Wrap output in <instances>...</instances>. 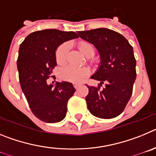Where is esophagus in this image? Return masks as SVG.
<instances>
[{
	"label": "esophagus",
	"mask_w": 156,
	"mask_h": 156,
	"mask_svg": "<svg viewBox=\"0 0 156 156\" xmlns=\"http://www.w3.org/2000/svg\"><path fill=\"white\" fill-rule=\"evenodd\" d=\"M73 86H74V87L76 88V89H77V88L80 87V84H79V83H73Z\"/></svg>",
	"instance_id": "34e87169"
}]
</instances>
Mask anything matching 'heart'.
Instances as JSON below:
<instances>
[{"instance_id":"b5f03b06","label":"heart","mask_w":156,"mask_h":156,"mask_svg":"<svg viewBox=\"0 0 156 156\" xmlns=\"http://www.w3.org/2000/svg\"><path fill=\"white\" fill-rule=\"evenodd\" d=\"M79 49L83 55L90 58L94 54V49L90 43L83 41L79 44ZM68 52V45L62 44L55 51V59L58 64H63L66 61V56ZM89 70L87 67H75L73 66H66L60 71V77L66 81L80 83L84 80L87 76Z\"/></svg>"}]
</instances>
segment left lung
Instances as JSON below:
<instances>
[{
    "mask_svg": "<svg viewBox=\"0 0 156 156\" xmlns=\"http://www.w3.org/2000/svg\"><path fill=\"white\" fill-rule=\"evenodd\" d=\"M90 43L100 55L98 69L90 76L100 81L98 87L88 86L86 101L90 113L101 119H112L122 113L133 92L136 79V60L132 46L120 34L106 28L77 32ZM105 82L106 87H100Z\"/></svg>",
    "mask_w": 156,
    "mask_h": 156,
    "instance_id": "left-lung-1",
    "label": "left lung"
}]
</instances>
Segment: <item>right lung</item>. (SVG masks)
I'll return each mask as SVG.
<instances>
[{
  "mask_svg": "<svg viewBox=\"0 0 156 156\" xmlns=\"http://www.w3.org/2000/svg\"><path fill=\"white\" fill-rule=\"evenodd\" d=\"M76 38L78 35L73 31L39 30L27 36L19 47V83L30 109L41 121L53 123L66 117L67 102L75 88L72 83L62 81L48 84L47 80L57 66V48L62 43Z\"/></svg>",
  "mask_w": 156,
  "mask_h": 156,
  "instance_id": "right-lung-1",
  "label": "right lung"
}]
</instances>
